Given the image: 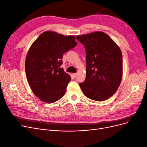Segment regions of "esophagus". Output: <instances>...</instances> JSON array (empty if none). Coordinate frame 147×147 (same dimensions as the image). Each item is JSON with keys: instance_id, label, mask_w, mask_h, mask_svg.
I'll list each match as a JSON object with an SVG mask.
<instances>
[{"instance_id": "esophagus-1", "label": "esophagus", "mask_w": 147, "mask_h": 147, "mask_svg": "<svg viewBox=\"0 0 147 147\" xmlns=\"http://www.w3.org/2000/svg\"><path fill=\"white\" fill-rule=\"evenodd\" d=\"M77 74H72V77L74 78H76L77 77Z\"/></svg>"}]
</instances>
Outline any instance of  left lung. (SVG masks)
Listing matches in <instances>:
<instances>
[{
    "label": "left lung",
    "mask_w": 147,
    "mask_h": 147,
    "mask_svg": "<svg viewBox=\"0 0 147 147\" xmlns=\"http://www.w3.org/2000/svg\"><path fill=\"white\" fill-rule=\"evenodd\" d=\"M77 39L86 50V79L79 83L81 90L92 100L108 99L116 92L122 80L121 50L107 34L99 31L78 35Z\"/></svg>",
    "instance_id": "1"
}]
</instances>
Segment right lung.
<instances>
[{
    "mask_svg": "<svg viewBox=\"0 0 147 147\" xmlns=\"http://www.w3.org/2000/svg\"><path fill=\"white\" fill-rule=\"evenodd\" d=\"M77 45L73 35L47 30L39 35L26 56V78L31 90L42 101L53 103L65 94L70 75L63 68L64 53Z\"/></svg>",
    "mask_w": 147,
    "mask_h": 147,
    "instance_id": "right-lung-1",
    "label": "right lung"
}]
</instances>
